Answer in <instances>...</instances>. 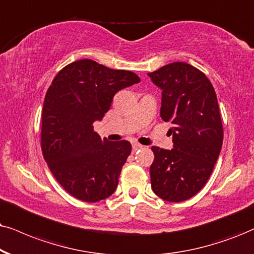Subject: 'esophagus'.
Returning <instances> with one entry per match:
<instances>
[{"instance_id":"34e87169","label":"esophagus","mask_w":254,"mask_h":254,"mask_svg":"<svg viewBox=\"0 0 254 254\" xmlns=\"http://www.w3.org/2000/svg\"><path fill=\"white\" fill-rule=\"evenodd\" d=\"M143 147V145H140L139 143H132V149H133V151H137V150H139V149H142Z\"/></svg>"}]
</instances>
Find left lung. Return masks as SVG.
Listing matches in <instances>:
<instances>
[{"label":"left lung","mask_w":254,"mask_h":254,"mask_svg":"<svg viewBox=\"0 0 254 254\" xmlns=\"http://www.w3.org/2000/svg\"><path fill=\"white\" fill-rule=\"evenodd\" d=\"M147 75L162 90L160 117L172 123L173 142L171 150L151 147V188L177 203L203 189L219 157L224 133L217 95L205 73L188 63L166 64Z\"/></svg>","instance_id":"obj_1"}]
</instances>
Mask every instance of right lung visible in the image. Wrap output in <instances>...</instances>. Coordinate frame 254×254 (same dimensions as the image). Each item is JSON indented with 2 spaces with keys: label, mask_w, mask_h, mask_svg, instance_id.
<instances>
[{
  "label": "right lung",
  "mask_w": 254,
  "mask_h": 254,
  "mask_svg": "<svg viewBox=\"0 0 254 254\" xmlns=\"http://www.w3.org/2000/svg\"><path fill=\"white\" fill-rule=\"evenodd\" d=\"M140 82L132 71L92 60L68 64L44 97L41 146L56 181L72 197L96 203L114 193L131 153L127 140L110 142L94 131L118 91Z\"/></svg>",
  "instance_id": "1"
}]
</instances>
